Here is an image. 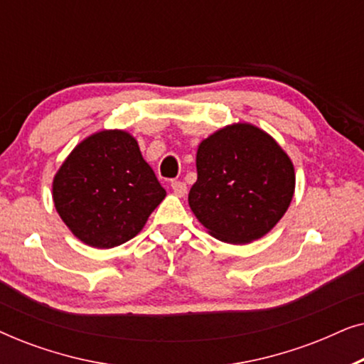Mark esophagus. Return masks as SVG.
<instances>
[{
  "instance_id": "esophagus-1",
  "label": "esophagus",
  "mask_w": 364,
  "mask_h": 364,
  "mask_svg": "<svg viewBox=\"0 0 364 364\" xmlns=\"http://www.w3.org/2000/svg\"><path fill=\"white\" fill-rule=\"evenodd\" d=\"M171 187H172V192L178 197H183L187 193V186L182 181H173L171 183Z\"/></svg>"
}]
</instances>
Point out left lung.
<instances>
[{
	"label": "left lung",
	"instance_id": "8db88e82",
	"mask_svg": "<svg viewBox=\"0 0 364 364\" xmlns=\"http://www.w3.org/2000/svg\"><path fill=\"white\" fill-rule=\"evenodd\" d=\"M197 182L188 205L212 237L250 243L267 235L290 207L295 168L265 131L232 124L198 144Z\"/></svg>",
	"mask_w": 364,
	"mask_h": 364
}]
</instances>
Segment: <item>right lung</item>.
<instances>
[{
	"label": "right lung",
	"mask_w": 364,
	"mask_h": 364,
	"mask_svg": "<svg viewBox=\"0 0 364 364\" xmlns=\"http://www.w3.org/2000/svg\"><path fill=\"white\" fill-rule=\"evenodd\" d=\"M166 198L136 139L101 131L79 142L53 181L54 207L69 230L89 247L131 240Z\"/></svg>",
	"instance_id": "obj_1"
}]
</instances>
